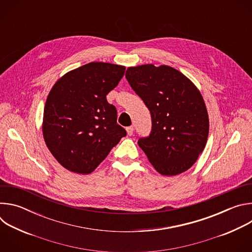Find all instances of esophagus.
<instances>
[{
  "mask_svg": "<svg viewBox=\"0 0 252 252\" xmlns=\"http://www.w3.org/2000/svg\"><path fill=\"white\" fill-rule=\"evenodd\" d=\"M133 130H134L133 126H127L126 127V132H127L128 135H132L133 134Z\"/></svg>",
  "mask_w": 252,
  "mask_h": 252,
  "instance_id": "esophagus-1",
  "label": "esophagus"
}]
</instances>
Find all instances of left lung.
<instances>
[{"label":"left lung","instance_id":"1","mask_svg":"<svg viewBox=\"0 0 252 252\" xmlns=\"http://www.w3.org/2000/svg\"><path fill=\"white\" fill-rule=\"evenodd\" d=\"M126 78L152 117L149 136L137 140L162 175L185 172L205 148L209 122L203 98L181 71L168 65L128 67Z\"/></svg>","mask_w":252,"mask_h":252}]
</instances>
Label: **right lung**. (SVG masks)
I'll return each mask as SVG.
<instances>
[{
  "label": "right lung",
  "mask_w": 252,
  "mask_h": 252,
  "mask_svg": "<svg viewBox=\"0 0 252 252\" xmlns=\"http://www.w3.org/2000/svg\"><path fill=\"white\" fill-rule=\"evenodd\" d=\"M126 67L93 62L68 71L51 90L44 110L43 133L55 158L66 169L88 174L107 157L126 129L106 94Z\"/></svg>",
  "instance_id": "1"
}]
</instances>
